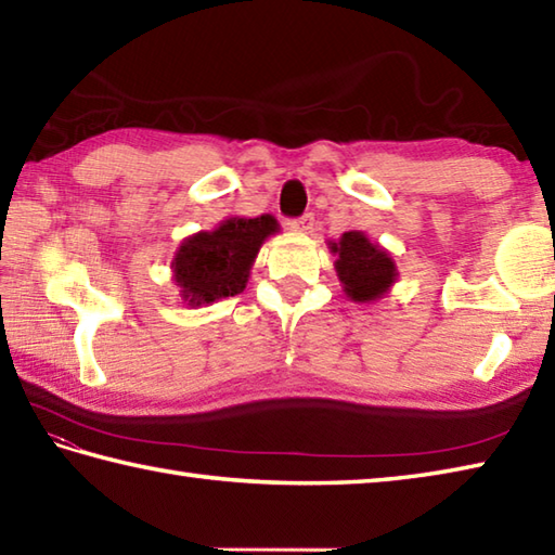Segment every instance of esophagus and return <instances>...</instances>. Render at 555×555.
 Masks as SVG:
<instances>
[{
	"instance_id": "1",
	"label": "esophagus",
	"mask_w": 555,
	"mask_h": 555,
	"mask_svg": "<svg viewBox=\"0 0 555 555\" xmlns=\"http://www.w3.org/2000/svg\"><path fill=\"white\" fill-rule=\"evenodd\" d=\"M312 225H314V216H312V214H306V216H300V219H293V221L288 223V228H291V231H296V233H302V235H308V233H312Z\"/></svg>"
}]
</instances>
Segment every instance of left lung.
Instances as JSON below:
<instances>
[{
    "instance_id": "8db88e82",
    "label": "left lung",
    "mask_w": 555,
    "mask_h": 555,
    "mask_svg": "<svg viewBox=\"0 0 555 555\" xmlns=\"http://www.w3.org/2000/svg\"><path fill=\"white\" fill-rule=\"evenodd\" d=\"M330 249L336 255V276L353 302H377L397 284L399 271L392 255L363 231H346L339 241H330Z\"/></svg>"
}]
</instances>
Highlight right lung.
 I'll return each instance as SVG.
<instances>
[{"label":"right lung","mask_w":555,"mask_h":555,"mask_svg":"<svg viewBox=\"0 0 555 555\" xmlns=\"http://www.w3.org/2000/svg\"><path fill=\"white\" fill-rule=\"evenodd\" d=\"M274 233H279V221L262 214L255 219L231 216L214 231L184 237L170 262L180 298L192 308H202L243 293L259 247Z\"/></svg>","instance_id":"1"}]
</instances>
